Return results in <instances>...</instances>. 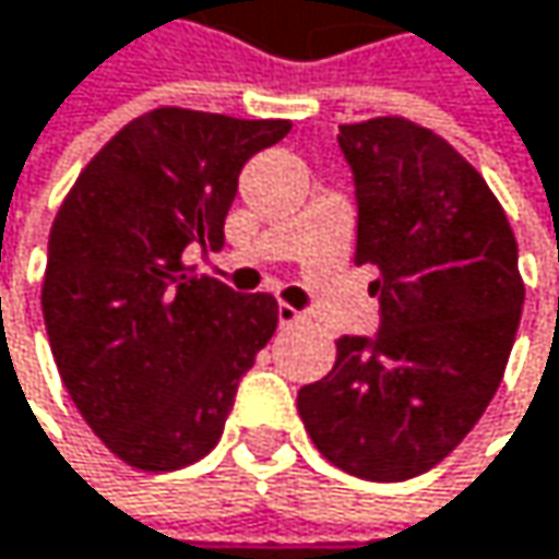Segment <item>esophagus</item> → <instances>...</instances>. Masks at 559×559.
I'll list each match as a JSON object with an SVG mask.
<instances>
[{"label": "esophagus", "instance_id": "obj_1", "mask_svg": "<svg viewBox=\"0 0 559 559\" xmlns=\"http://www.w3.org/2000/svg\"><path fill=\"white\" fill-rule=\"evenodd\" d=\"M305 321H308V314L295 311L292 305H277V324H282V328H295V324H305Z\"/></svg>", "mask_w": 559, "mask_h": 559}]
</instances>
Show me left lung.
Listing matches in <instances>:
<instances>
[{
  "label": "left lung",
  "mask_w": 559,
  "mask_h": 559,
  "mask_svg": "<svg viewBox=\"0 0 559 559\" xmlns=\"http://www.w3.org/2000/svg\"><path fill=\"white\" fill-rule=\"evenodd\" d=\"M357 186V264L380 298L377 337H341L298 393L318 452L367 481L439 465L501 386L524 308L518 241L481 173L406 117L344 123Z\"/></svg>",
  "instance_id": "8db88e82"
}]
</instances>
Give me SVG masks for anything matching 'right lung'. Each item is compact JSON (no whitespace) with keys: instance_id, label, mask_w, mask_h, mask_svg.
<instances>
[{"instance_id":"1","label":"right lung","mask_w":559,"mask_h":559,"mask_svg":"<svg viewBox=\"0 0 559 559\" xmlns=\"http://www.w3.org/2000/svg\"><path fill=\"white\" fill-rule=\"evenodd\" d=\"M292 120L156 107L130 120L64 195L41 285L48 344L94 436L140 472L209 455L238 380L277 328L271 295L192 274L218 251L241 166Z\"/></svg>"}]
</instances>
